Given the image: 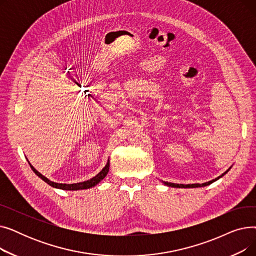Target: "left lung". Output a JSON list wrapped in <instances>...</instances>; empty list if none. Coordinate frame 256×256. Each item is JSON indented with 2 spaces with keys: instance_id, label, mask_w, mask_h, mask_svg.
Masks as SVG:
<instances>
[{
  "instance_id": "8db88e82",
  "label": "left lung",
  "mask_w": 256,
  "mask_h": 256,
  "mask_svg": "<svg viewBox=\"0 0 256 256\" xmlns=\"http://www.w3.org/2000/svg\"><path fill=\"white\" fill-rule=\"evenodd\" d=\"M232 168V167H230ZM230 169H227L222 176H218L217 178H214V180H210V182H204V184H173V182H163L166 186H172V188H199V186H208V184H212L214 182H216V180H218L219 178H221L222 176H224L225 174L230 170Z\"/></svg>"
}]
</instances>
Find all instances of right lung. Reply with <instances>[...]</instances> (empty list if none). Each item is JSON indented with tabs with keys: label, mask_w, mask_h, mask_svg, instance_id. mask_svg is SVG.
I'll list each match as a JSON object with an SVG mask.
<instances>
[{
	"label": "right lung",
	"mask_w": 256,
	"mask_h": 256,
	"mask_svg": "<svg viewBox=\"0 0 256 256\" xmlns=\"http://www.w3.org/2000/svg\"><path fill=\"white\" fill-rule=\"evenodd\" d=\"M30 164V163H29ZM31 169L34 171V173L38 178H42V180H44L48 184H50L52 188H57V189H61V190H70V191H76V190H84V189H89V188H92L94 186H96L98 182H100V180H102L106 176L108 172H109V167H110V160H108V162L106 164V166L102 168V170L96 174V176L92 178L91 180H88L86 182H76V184H58V182H54L52 180H50L48 178H46V176H44L42 173H39L31 164H30Z\"/></svg>",
	"instance_id": "obj_1"
}]
</instances>
